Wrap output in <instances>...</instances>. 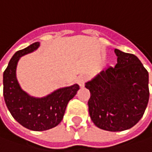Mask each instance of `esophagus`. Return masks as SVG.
<instances>
[{
    "mask_svg": "<svg viewBox=\"0 0 152 152\" xmlns=\"http://www.w3.org/2000/svg\"><path fill=\"white\" fill-rule=\"evenodd\" d=\"M86 80H87V76L86 75H80V76H78L76 81H77V83L79 84V86H83Z\"/></svg>",
    "mask_w": 152,
    "mask_h": 152,
    "instance_id": "esophagus-1",
    "label": "esophagus"
}]
</instances>
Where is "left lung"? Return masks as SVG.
<instances>
[{
	"instance_id": "left-lung-1",
	"label": "left lung",
	"mask_w": 152,
	"mask_h": 152,
	"mask_svg": "<svg viewBox=\"0 0 152 152\" xmlns=\"http://www.w3.org/2000/svg\"><path fill=\"white\" fill-rule=\"evenodd\" d=\"M118 56L114 67L102 71L86 82L90 91L88 110L99 129L123 131L142 118L149 101V75L133 54L114 50Z\"/></svg>"
}]
</instances>
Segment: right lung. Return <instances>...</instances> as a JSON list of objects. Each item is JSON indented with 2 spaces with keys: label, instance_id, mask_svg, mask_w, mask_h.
<instances>
[{
  "label": "right lung",
  "instance_id": "add662e5",
  "mask_svg": "<svg viewBox=\"0 0 152 152\" xmlns=\"http://www.w3.org/2000/svg\"><path fill=\"white\" fill-rule=\"evenodd\" d=\"M39 46L36 42L15 53L3 73V96L8 110L25 128L43 131L55 127L61 122L69 101L79 90V86L64 87L42 98L30 97L19 86L16 68L21 56L33 52Z\"/></svg>",
  "mask_w": 152,
  "mask_h": 152
}]
</instances>
